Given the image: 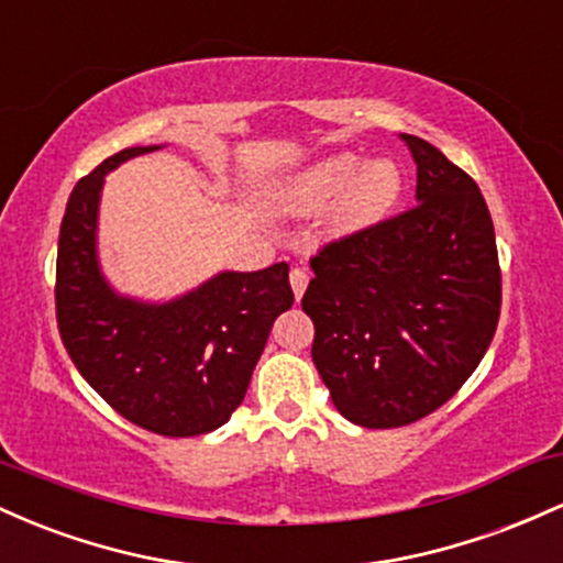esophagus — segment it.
<instances>
[{
    "mask_svg": "<svg viewBox=\"0 0 563 563\" xmlns=\"http://www.w3.org/2000/svg\"><path fill=\"white\" fill-rule=\"evenodd\" d=\"M309 286V273L303 267H294L290 269V288H294L296 299H301L303 290Z\"/></svg>",
    "mask_w": 563,
    "mask_h": 563,
    "instance_id": "34e87169",
    "label": "esophagus"
}]
</instances>
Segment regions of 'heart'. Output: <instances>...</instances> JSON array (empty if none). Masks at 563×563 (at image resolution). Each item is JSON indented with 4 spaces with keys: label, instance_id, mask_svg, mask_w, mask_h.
I'll return each instance as SVG.
<instances>
[{
    "label": "heart",
    "instance_id": "1",
    "mask_svg": "<svg viewBox=\"0 0 563 563\" xmlns=\"http://www.w3.org/2000/svg\"><path fill=\"white\" fill-rule=\"evenodd\" d=\"M402 172L389 158L363 161L354 153H335L296 174L283 190V209L318 214L335 202V219L344 228H371L391 214L402 198Z\"/></svg>",
    "mask_w": 563,
    "mask_h": 563
}]
</instances>
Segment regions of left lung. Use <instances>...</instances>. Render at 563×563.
<instances>
[{
  "mask_svg": "<svg viewBox=\"0 0 563 563\" xmlns=\"http://www.w3.org/2000/svg\"><path fill=\"white\" fill-rule=\"evenodd\" d=\"M402 140L418 166V203L322 245L301 299L322 384L365 429L416 423L448 402L500 318L495 228L479 187L431 142Z\"/></svg>",
  "mask_w": 563,
  "mask_h": 563,
  "instance_id": "8db88e82",
  "label": "left lung"
}]
</instances>
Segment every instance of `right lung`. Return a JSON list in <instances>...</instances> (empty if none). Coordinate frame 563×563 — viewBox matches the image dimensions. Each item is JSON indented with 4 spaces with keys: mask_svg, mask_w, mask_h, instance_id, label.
<instances>
[{
    "mask_svg": "<svg viewBox=\"0 0 563 563\" xmlns=\"http://www.w3.org/2000/svg\"><path fill=\"white\" fill-rule=\"evenodd\" d=\"M153 147H126L81 177L57 241L55 309L63 346L119 416L161 437L209 434L243 402L269 328L294 303L288 264L219 273L166 303L134 301L97 264L106 174Z\"/></svg>",
    "mask_w": 563,
    "mask_h": 563,
    "instance_id": "right-lung-1",
    "label": "right lung"
}]
</instances>
